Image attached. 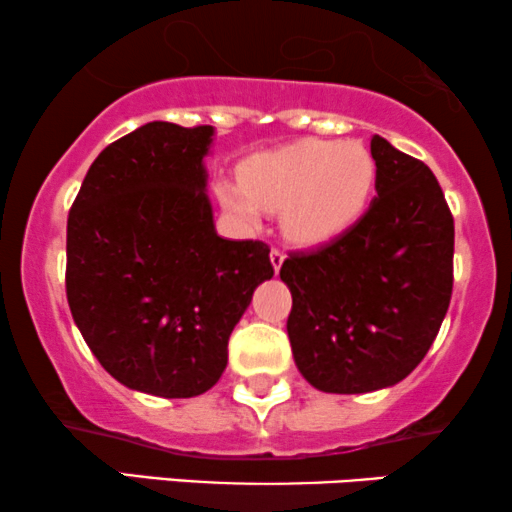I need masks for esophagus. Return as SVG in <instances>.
Masks as SVG:
<instances>
[{
	"mask_svg": "<svg viewBox=\"0 0 512 512\" xmlns=\"http://www.w3.org/2000/svg\"><path fill=\"white\" fill-rule=\"evenodd\" d=\"M271 267H274V271L278 274V269H281L283 260H286V252H283L281 248H271Z\"/></svg>",
	"mask_w": 512,
	"mask_h": 512,
	"instance_id": "34e87169",
	"label": "esophagus"
}]
</instances>
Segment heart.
Instances as JSON below:
<instances>
[{
	"instance_id": "1",
	"label": "heart",
	"mask_w": 512,
	"mask_h": 512,
	"mask_svg": "<svg viewBox=\"0 0 512 512\" xmlns=\"http://www.w3.org/2000/svg\"><path fill=\"white\" fill-rule=\"evenodd\" d=\"M375 184L373 155L357 141L304 139L257 155L243 167V184L219 181L217 198L245 224L264 210H283V231L302 245H319L349 229Z\"/></svg>"
}]
</instances>
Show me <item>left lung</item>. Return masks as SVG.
<instances>
[{"label": "left lung", "mask_w": 512, "mask_h": 512, "mask_svg": "<svg viewBox=\"0 0 512 512\" xmlns=\"http://www.w3.org/2000/svg\"><path fill=\"white\" fill-rule=\"evenodd\" d=\"M371 155L378 196L364 215L281 267L295 364L321 392L404 380L435 342L454 288V217L435 174L378 134Z\"/></svg>", "instance_id": "left-lung-1"}]
</instances>
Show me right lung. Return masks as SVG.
<instances>
[{"mask_svg":"<svg viewBox=\"0 0 512 512\" xmlns=\"http://www.w3.org/2000/svg\"><path fill=\"white\" fill-rule=\"evenodd\" d=\"M210 125L148 122L99 153L68 215L66 293L99 364L129 390L208 392L262 281L269 245L217 236Z\"/></svg>","mask_w":512,"mask_h":512,"instance_id":"obj_1","label":"right lung"}]
</instances>
